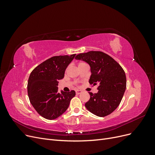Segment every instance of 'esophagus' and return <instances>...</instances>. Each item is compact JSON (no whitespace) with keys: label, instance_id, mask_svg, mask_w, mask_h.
I'll use <instances>...</instances> for the list:
<instances>
[{"label":"esophagus","instance_id":"1","mask_svg":"<svg viewBox=\"0 0 155 155\" xmlns=\"http://www.w3.org/2000/svg\"><path fill=\"white\" fill-rule=\"evenodd\" d=\"M81 92H82V91H80V90H77V91H76V94H81Z\"/></svg>","mask_w":155,"mask_h":155}]
</instances>
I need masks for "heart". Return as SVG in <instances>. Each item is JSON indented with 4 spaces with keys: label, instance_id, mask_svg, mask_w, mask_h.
<instances>
[{
    "label": "heart",
    "instance_id": "1",
    "mask_svg": "<svg viewBox=\"0 0 155 155\" xmlns=\"http://www.w3.org/2000/svg\"><path fill=\"white\" fill-rule=\"evenodd\" d=\"M80 64H81V63H80Z\"/></svg>",
    "mask_w": 155,
    "mask_h": 155
}]
</instances>
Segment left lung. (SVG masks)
I'll use <instances>...</instances> for the list:
<instances>
[{
    "instance_id": "1",
    "label": "left lung",
    "mask_w": 155,
    "mask_h": 155,
    "mask_svg": "<svg viewBox=\"0 0 155 155\" xmlns=\"http://www.w3.org/2000/svg\"><path fill=\"white\" fill-rule=\"evenodd\" d=\"M75 59L90 65L89 83L98 86L97 93L89 92L91 97L85 107L100 117L111 114L120 105L125 91L127 81L124 70L113 58L102 51L79 54Z\"/></svg>"
}]
</instances>
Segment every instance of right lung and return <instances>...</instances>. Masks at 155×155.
I'll return each instance as SVG.
<instances>
[{"label": "right lung", "mask_w": 155, "mask_h": 155, "mask_svg": "<svg viewBox=\"0 0 155 155\" xmlns=\"http://www.w3.org/2000/svg\"><path fill=\"white\" fill-rule=\"evenodd\" d=\"M76 54L54 56L38 65L31 72L28 81V94L35 110L43 118L54 120L62 115L76 92H58V81Z\"/></svg>", "instance_id": "1"}]
</instances>
